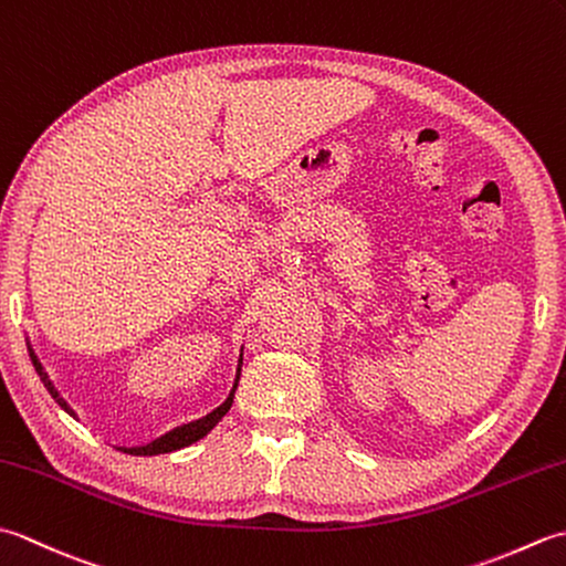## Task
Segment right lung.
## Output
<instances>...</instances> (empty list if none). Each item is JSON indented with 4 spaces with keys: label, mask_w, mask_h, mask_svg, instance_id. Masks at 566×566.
Here are the masks:
<instances>
[{
    "label": "right lung",
    "mask_w": 566,
    "mask_h": 566,
    "mask_svg": "<svg viewBox=\"0 0 566 566\" xmlns=\"http://www.w3.org/2000/svg\"><path fill=\"white\" fill-rule=\"evenodd\" d=\"M31 353V350H29ZM243 359V357H240ZM31 363H33V367H35V371H39V377H41V381L45 384V389L51 391V396L53 399L65 408V411L70 413V416H75L72 413V408L60 399V394L55 391V387L51 384V379H48V375L43 371V367H41V363L39 359H35V355L31 353ZM238 379H240V375H238ZM235 387H238V381H235ZM235 387H233V391H231V396H228V399L216 408L213 413H209L207 418H199L197 423H189V426H182V428H175L172 432H167V436H163V438H158L155 442H150V444H143V448H124V452H128V454H165V452H175V450H182V448H187V444H191V442H197V440H201L203 436H207V432L219 423V420L228 413V408H231V403H233V394H235Z\"/></svg>",
    "instance_id": "add662e5"
}]
</instances>
